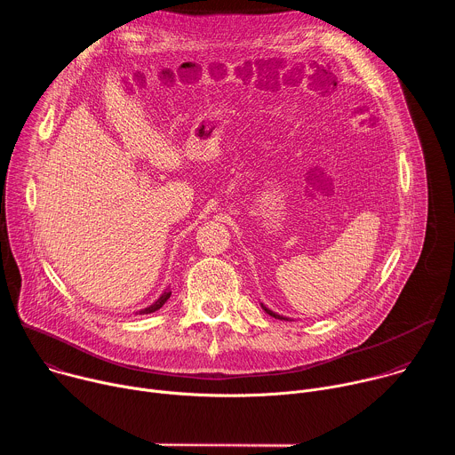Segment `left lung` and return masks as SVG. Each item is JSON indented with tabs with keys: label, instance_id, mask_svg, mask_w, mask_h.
I'll return each mask as SVG.
<instances>
[{
	"label": "left lung",
	"instance_id": "8db88e82",
	"mask_svg": "<svg viewBox=\"0 0 455 455\" xmlns=\"http://www.w3.org/2000/svg\"><path fill=\"white\" fill-rule=\"evenodd\" d=\"M261 306H263V304H261ZM263 309H265V311H267V313H268L270 316H275V318H279V320H288L286 316H283V315H277V313H274V311H272V309H268L267 306H263Z\"/></svg>",
	"mask_w": 455,
	"mask_h": 455
}]
</instances>
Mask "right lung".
<instances>
[{"label":"right lung","instance_id":"right-lung-1","mask_svg":"<svg viewBox=\"0 0 455 455\" xmlns=\"http://www.w3.org/2000/svg\"><path fill=\"white\" fill-rule=\"evenodd\" d=\"M169 297H171V291H169V290H165V291H164V293L160 295V299H158V300H155V302H153L151 306H148L146 309H140V311H139V315H148V313H155L156 309H160V307H162V306H164V304L167 302V299H169Z\"/></svg>","mask_w":455,"mask_h":455}]
</instances>
